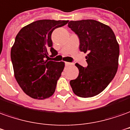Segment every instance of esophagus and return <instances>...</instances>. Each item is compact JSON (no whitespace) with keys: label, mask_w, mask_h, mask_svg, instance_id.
<instances>
[{"label":"esophagus","mask_w":130,"mask_h":130,"mask_svg":"<svg viewBox=\"0 0 130 130\" xmlns=\"http://www.w3.org/2000/svg\"><path fill=\"white\" fill-rule=\"evenodd\" d=\"M65 65H74V63H73V62H65Z\"/></svg>","instance_id":"obj_1"}]
</instances>
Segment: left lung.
<instances>
[{"label":"left lung","instance_id":"left-lung-1","mask_svg":"<svg viewBox=\"0 0 130 130\" xmlns=\"http://www.w3.org/2000/svg\"><path fill=\"white\" fill-rule=\"evenodd\" d=\"M68 27L77 35L79 50L88 52L87 67L78 63L79 75L70 84L77 96L89 98L102 92L116 75L120 48L112 29L93 20L70 21Z\"/></svg>","mask_w":130,"mask_h":130}]
</instances>
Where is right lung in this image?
<instances>
[{
	"label": "right lung",
	"mask_w": 130,
	"mask_h": 130,
	"mask_svg": "<svg viewBox=\"0 0 130 130\" xmlns=\"http://www.w3.org/2000/svg\"><path fill=\"white\" fill-rule=\"evenodd\" d=\"M68 20H41L24 27L15 37L10 57L14 77L24 93L33 99H45L56 90L64 62L50 60L58 52L53 48L51 34Z\"/></svg>",
	"instance_id": "1"
}]
</instances>
